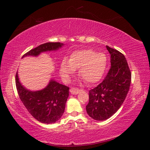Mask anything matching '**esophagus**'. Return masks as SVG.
I'll return each mask as SVG.
<instances>
[{
	"label": "esophagus",
	"mask_w": 150,
	"mask_h": 150,
	"mask_svg": "<svg viewBox=\"0 0 150 150\" xmlns=\"http://www.w3.org/2000/svg\"><path fill=\"white\" fill-rule=\"evenodd\" d=\"M80 92V89L77 88H71L70 89V93L73 94V95H77V94Z\"/></svg>",
	"instance_id": "1"
}]
</instances>
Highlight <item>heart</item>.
I'll use <instances>...</instances> for the list:
<instances>
[{
	"instance_id": "heart-1",
	"label": "heart",
	"mask_w": 150,
	"mask_h": 150,
	"mask_svg": "<svg viewBox=\"0 0 150 150\" xmlns=\"http://www.w3.org/2000/svg\"><path fill=\"white\" fill-rule=\"evenodd\" d=\"M107 66V57L103 53L93 50L76 51L69 55V61L63 59L59 65V73L63 79L79 69V74L88 83L98 82L105 74Z\"/></svg>"
}]
</instances>
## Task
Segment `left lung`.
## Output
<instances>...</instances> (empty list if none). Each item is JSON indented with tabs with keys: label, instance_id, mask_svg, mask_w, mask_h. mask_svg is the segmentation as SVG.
Masks as SVG:
<instances>
[{
	"label": "left lung",
	"instance_id": "obj_1",
	"mask_svg": "<svg viewBox=\"0 0 150 150\" xmlns=\"http://www.w3.org/2000/svg\"><path fill=\"white\" fill-rule=\"evenodd\" d=\"M110 54L111 67L107 75L97 87L89 91L86 110L96 120H105L116 112L128 93L131 72L124 55L106 45Z\"/></svg>",
	"mask_w": 150,
	"mask_h": 150
}]
</instances>
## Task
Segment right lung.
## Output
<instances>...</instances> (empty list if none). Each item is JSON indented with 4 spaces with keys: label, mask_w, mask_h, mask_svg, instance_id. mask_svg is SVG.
<instances>
[{
    "label": "right lung",
    "mask_w": 150,
    "mask_h": 150,
    "mask_svg": "<svg viewBox=\"0 0 150 150\" xmlns=\"http://www.w3.org/2000/svg\"><path fill=\"white\" fill-rule=\"evenodd\" d=\"M63 45L59 42L45 43L29 51L22 58L36 57L43 52L56 51ZM16 86L20 100L30 115L37 120L44 124H53L62 117L69 96V88L67 86L51 79L44 88L32 91L21 84L18 72L16 74Z\"/></svg>",
    "instance_id": "1"
}]
</instances>
